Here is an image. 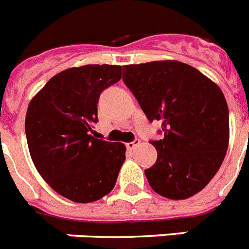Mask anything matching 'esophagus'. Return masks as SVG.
<instances>
[{
	"label": "esophagus",
	"mask_w": 249,
	"mask_h": 249,
	"mask_svg": "<svg viewBox=\"0 0 249 249\" xmlns=\"http://www.w3.org/2000/svg\"><path fill=\"white\" fill-rule=\"evenodd\" d=\"M137 145H140V140H139V139H135L134 141H131V142H127L126 146H127V149H130V150H132V149L136 148Z\"/></svg>",
	"instance_id": "obj_1"
}]
</instances>
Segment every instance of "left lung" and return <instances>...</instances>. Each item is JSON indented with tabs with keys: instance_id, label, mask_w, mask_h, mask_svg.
I'll use <instances>...</instances> for the list:
<instances>
[{
	"instance_id": "8db88e82",
	"label": "left lung",
	"mask_w": 249,
	"mask_h": 249,
	"mask_svg": "<svg viewBox=\"0 0 249 249\" xmlns=\"http://www.w3.org/2000/svg\"><path fill=\"white\" fill-rule=\"evenodd\" d=\"M122 78L146 118L162 122L163 139L150 141L158 157L145 170L149 185L168 199L200 192L228 150L229 109L220 87L175 60L124 65Z\"/></svg>"
}]
</instances>
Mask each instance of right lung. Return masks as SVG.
Instances as JSON below:
<instances>
[{"instance_id":"right-lung-1","label":"right lung","mask_w":249,"mask_h":249,"mask_svg":"<svg viewBox=\"0 0 249 249\" xmlns=\"http://www.w3.org/2000/svg\"><path fill=\"white\" fill-rule=\"evenodd\" d=\"M122 77V67L92 64L53 75L29 103L25 135L43 180L60 196L90 203L114 188L126 146L93 137L100 93Z\"/></svg>"}]
</instances>
